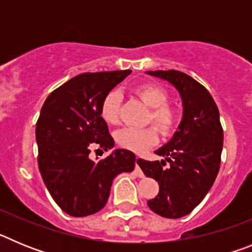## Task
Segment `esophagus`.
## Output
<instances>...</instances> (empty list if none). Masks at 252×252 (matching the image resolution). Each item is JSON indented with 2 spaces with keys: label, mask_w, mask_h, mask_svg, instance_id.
Here are the masks:
<instances>
[{
  "label": "esophagus",
  "mask_w": 252,
  "mask_h": 252,
  "mask_svg": "<svg viewBox=\"0 0 252 252\" xmlns=\"http://www.w3.org/2000/svg\"><path fill=\"white\" fill-rule=\"evenodd\" d=\"M140 161H141V159H140L139 157L136 158V161H135V165H136V168H135V170H136V174L139 175V177H142V175H144V173H142V170L141 169H140Z\"/></svg>",
  "instance_id": "obj_1"
}]
</instances>
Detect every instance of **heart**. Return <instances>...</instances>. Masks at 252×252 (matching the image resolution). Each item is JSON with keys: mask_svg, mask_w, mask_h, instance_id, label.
Segmentation results:
<instances>
[{"mask_svg": "<svg viewBox=\"0 0 252 252\" xmlns=\"http://www.w3.org/2000/svg\"><path fill=\"white\" fill-rule=\"evenodd\" d=\"M133 92L151 108L148 122H153L164 136L174 132L179 125L180 115L177 108L168 104L170 97L161 86L155 83H141L133 87ZM120 104L121 94L117 91H111L104 95L101 103V117L107 124L116 125L119 122ZM157 128L124 127L116 132V142L121 148L133 153H144L158 142Z\"/></svg>", "mask_w": 252, "mask_h": 252, "instance_id": "b5f03b06", "label": "heart"}]
</instances>
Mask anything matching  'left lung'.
Segmentation results:
<instances>
[{"label": "left lung", "instance_id": "1", "mask_svg": "<svg viewBox=\"0 0 252 252\" xmlns=\"http://www.w3.org/2000/svg\"><path fill=\"white\" fill-rule=\"evenodd\" d=\"M177 88L183 102V119L170 141L155 154L165 159H141L144 174L159 184V194L148 201L149 208L166 218H180L203 201L221 165L223 130L220 112L208 91L179 70L146 72ZM165 161L171 164L165 168Z\"/></svg>", "mask_w": 252, "mask_h": 252}]
</instances>
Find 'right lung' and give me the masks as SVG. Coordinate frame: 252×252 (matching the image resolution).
<instances>
[{
    "instance_id": "obj_1",
    "label": "right lung",
    "mask_w": 252,
    "mask_h": 252,
    "mask_svg": "<svg viewBox=\"0 0 252 252\" xmlns=\"http://www.w3.org/2000/svg\"><path fill=\"white\" fill-rule=\"evenodd\" d=\"M131 73L127 70L82 73L48 95L36 122L37 164L53 199L64 212L84 217L106 206L111 186L121 173L135 168L136 157L117 149L93 161V149L115 145L101 117L104 95Z\"/></svg>"
}]
</instances>
